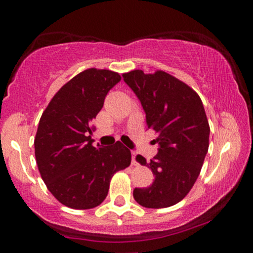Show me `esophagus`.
<instances>
[{"instance_id":"34e87169","label":"esophagus","mask_w":253,"mask_h":253,"mask_svg":"<svg viewBox=\"0 0 253 253\" xmlns=\"http://www.w3.org/2000/svg\"><path fill=\"white\" fill-rule=\"evenodd\" d=\"M132 164L133 165H138V162H136V159H135V153L134 152L132 153Z\"/></svg>"}]
</instances>
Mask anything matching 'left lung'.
<instances>
[{"mask_svg":"<svg viewBox=\"0 0 253 253\" xmlns=\"http://www.w3.org/2000/svg\"><path fill=\"white\" fill-rule=\"evenodd\" d=\"M146 114L149 128L158 133V153L147 163L155 181L135 188L133 197L146 208H167L187 196L201 171L210 146V124L201 98L189 85L164 71L144 74L133 70L123 75Z\"/></svg>","mask_w":253,"mask_h":253,"instance_id":"left-lung-1","label":"left lung"}]
</instances>
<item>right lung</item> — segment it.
I'll return each mask as SVG.
<instances>
[{
    "mask_svg": "<svg viewBox=\"0 0 253 253\" xmlns=\"http://www.w3.org/2000/svg\"><path fill=\"white\" fill-rule=\"evenodd\" d=\"M121 76L88 69L58 90L40 118L34 139L36 159L47 189L74 210H90L103 202L117 171L130 164V151L120 141L92 146L91 121L104 97Z\"/></svg>",
    "mask_w": 253,
    "mask_h": 253,
    "instance_id": "obj_1",
    "label": "right lung"
}]
</instances>
